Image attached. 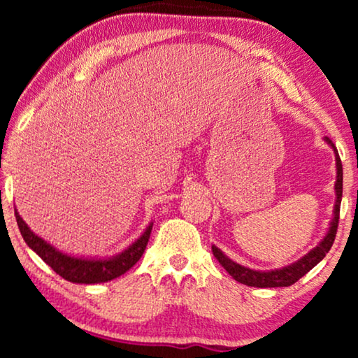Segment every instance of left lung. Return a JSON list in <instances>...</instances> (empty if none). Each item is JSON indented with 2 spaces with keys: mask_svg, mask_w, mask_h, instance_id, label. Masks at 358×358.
I'll return each instance as SVG.
<instances>
[{
  "mask_svg": "<svg viewBox=\"0 0 358 358\" xmlns=\"http://www.w3.org/2000/svg\"><path fill=\"white\" fill-rule=\"evenodd\" d=\"M327 143L332 146L336 153V168H337V180H336V205H334V217L331 220L329 231L324 236V239L317 244L315 249H311L306 256H303L300 261L293 262L292 266L275 268V271H252V268L239 266V264L233 262L231 259H228L224 254L220 251L217 246H212L213 256L217 257V261L222 264V267L231 275L234 280L239 283H244L248 287H257V288H273V287H290L293 283L300 280V278L311 271L316 264H320L322 259L326 257V254L329 252L332 248V243L336 239L337 233V224H339V212H341V200H342V163L337 153L334 143L329 138H326Z\"/></svg>",
  "mask_w": 358,
  "mask_h": 358,
  "instance_id": "left-lung-1",
  "label": "left lung"
}]
</instances>
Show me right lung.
<instances>
[{"instance_id":"1","label":"right lung","mask_w":358,"mask_h":358,"mask_svg":"<svg viewBox=\"0 0 358 358\" xmlns=\"http://www.w3.org/2000/svg\"><path fill=\"white\" fill-rule=\"evenodd\" d=\"M14 215H16L19 231H21L27 246L34 252H37L42 257V261L48 264L58 275L73 283H102L124 275L143 256L151 234V228H153V223H150L145 233L135 243H131L124 252H120L119 256L110 259H85L71 257L68 254L60 252L52 244L43 241L36 233H32L16 208H14Z\"/></svg>"}]
</instances>
